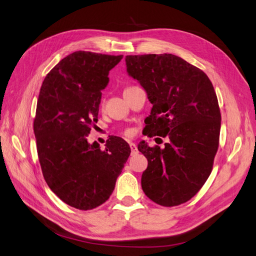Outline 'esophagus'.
I'll use <instances>...</instances> for the list:
<instances>
[{
  "label": "esophagus",
  "instance_id": "obj_1",
  "mask_svg": "<svg viewBox=\"0 0 256 256\" xmlns=\"http://www.w3.org/2000/svg\"><path fill=\"white\" fill-rule=\"evenodd\" d=\"M129 146H130V150H131V154H136L138 152V147H136V145L134 143L130 142V143H129Z\"/></svg>",
  "mask_w": 256,
  "mask_h": 256
}]
</instances>
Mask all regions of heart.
Instances as JSON below:
<instances>
[{
	"mask_svg": "<svg viewBox=\"0 0 256 256\" xmlns=\"http://www.w3.org/2000/svg\"><path fill=\"white\" fill-rule=\"evenodd\" d=\"M124 134H126V136H130V134H131V130H130V129H126L125 131H124Z\"/></svg>",
	"mask_w": 256,
	"mask_h": 256,
	"instance_id": "1",
	"label": "heart"
}]
</instances>
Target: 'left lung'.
Returning a JSON list of instances; mask_svg holds the SVG:
<instances>
[{
    "label": "left lung",
    "mask_w": 256,
    "mask_h": 256,
    "mask_svg": "<svg viewBox=\"0 0 256 256\" xmlns=\"http://www.w3.org/2000/svg\"><path fill=\"white\" fill-rule=\"evenodd\" d=\"M126 65L152 104L145 136L170 138L162 150L138 146L148 161L142 189L161 206L188 202L210 175L219 147L221 113L212 83L200 68L168 53L127 56Z\"/></svg>",
    "instance_id": "obj_1"
}]
</instances>
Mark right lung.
<instances>
[{
  "label": "right lung",
  "mask_w": 256,
  "mask_h": 256,
  "mask_svg": "<svg viewBox=\"0 0 256 256\" xmlns=\"http://www.w3.org/2000/svg\"><path fill=\"white\" fill-rule=\"evenodd\" d=\"M122 58L76 51L51 69L38 96L33 127L44 178L64 203L80 210L110 198L131 152L122 138L112 136L104 150L86 138L98 122L108 74Z\"/></svg>",
  "instance_id": "1"
}]
</instances>
